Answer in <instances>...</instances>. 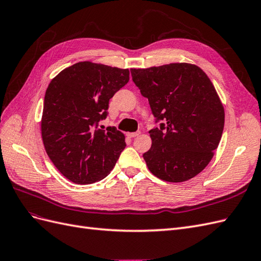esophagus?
Returning <instances> with one entry per match:
<instances>
[{
  "instance_id": "34e87169",
  "label": "esophagus",
  "mask_w": 261,
  "mask_h": 261,
  "mask_svg": "<svg viewBox=\"0 0 261 261\" xmlns=\"http://www.w3.org/2000/svg\"><path fill=\"white\" fill-rule=\"evenodd\" d=\"M140 135V132H135V133H127L126 134V136L129 137V138H134V137H137Z\"/></svg>"
}]
</instances>
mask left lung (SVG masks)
Segmentation results:
<instances>
[{
	"label": "left lung",
	"instance_id": "8db88e82",
	"mask_svg": "<svg viewBox=\"0 0 261 261\" xmlns=\"http://www.w3.org/2000/svg\"><path fill=\"white\" fill-rule=\"evenodd\" d=\"M130 73L155 122H161L149 132L152 145L143 154L149 171L171 183L199 174L224 127L222 102L207 74L189 63L130 68Z\"/></svg>",
	"mask_w": 261,
	"mask_h": 261
}]
</instances>
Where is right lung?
<instances>
[{
  "label": "right lung",
  "mask_w": 261,
  "mask_h": 261,
  "mask_svg": "<svg viewBox=\"0 0 261 261\" xmlns=\"http://www.w3.org/2000/svg\"><path fill=\"white\" fill-rule=\"evenodd\" d=\"M129 81L127 68L78 62L55 76L45 91L41 135L45 151L63 175L75 184L108 176L124 150L115 127L98 128L109 101Z\"/></svg>",
  "instance_id": "right-lung-1"
}]
</instances>
